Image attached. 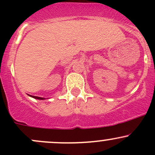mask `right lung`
<instances>
[{
	"label": "right lung",
	"instance_id": "right-lung-1",
	"mask_svg": "<svg viewBox=\"0 0 155 155\" xmlns=\"http://www.w3.org/2000/svg\"><path fill=\"white\" fill-rule=\"evenodd\" d=\"M31 97H32L35 98V99H38V100H44L45 98H43V97H36V96H31V95H30Z\"/></svg>",
	"mask_w": 155,
	"mask_h": 155
}]
</instances>
